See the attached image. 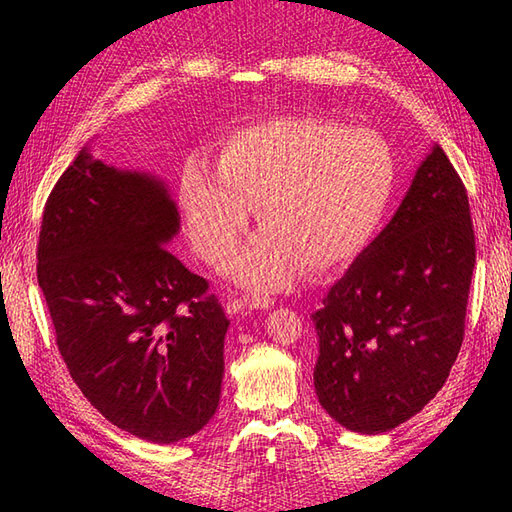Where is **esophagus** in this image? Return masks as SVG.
Instances as JSON below:
<instances>
[{
  "instance_id": "1",
  "label": "esophagus",
  "mask_w": 512,
  "mask_h": 512,
  "mask_svg": "<svg viewBox=\"0 0 512 512\" xmlns=\"http://www.w3.org/2000/svg\"><path fill=\"white\" fill-rule=\"evenodd\" d=\"M273 303H275V299L268 297V295H246L239 306H244L248 310H266V308L273 306Z\"/></svg>"
}]
</instances>
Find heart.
I'll return each instance as SVG.
<instances>
[{"instance_id": "b5f03b06", "label": "heart", "mask_w": 512, "mask_h": 512, "mask_svg": "<svg viewBox=\"0 0 512 512\" xmlns=\"http://www.w3.org/2000/svg\"><path fill=\"white\" fill-rule=\"evenodd\" d=\"M389 140L372 127L319 116H279L239 127L215 162L184 160L178 202L204 262L233 257L259 206L264 228L231 264L246 288H286L310 264L330 270L372 242L396 191Z\"/></svg>"}]
</instances>
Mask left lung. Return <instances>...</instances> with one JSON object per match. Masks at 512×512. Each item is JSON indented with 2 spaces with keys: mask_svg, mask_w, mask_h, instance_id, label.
I'll return each instance as SVG.
<instances>
[{
  "mask_svg": "<svg viewBox=\"0 0 512 512\" xmlns=\"http://www.w3.org/2000/svg\"><path fill=\"white\" fill-rule=\"evenodd\" d=\"M473 268L469 195L436 145L383 233L312 314L314 389L336 422L376 436L438 394L464 341Z\"/></svg>",
  "mask_w": 512,
  "mask_h": 512,
  "instance_id": "8db88e82",
  "label": "left lung"
}]
</instances>
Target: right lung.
<instances>
[{
  "label": "right lung",
  "instance_id": "1",
  "mask_svg": "<svg viewBox=\"0 0 512 512\" xmlns=\"http://www.w3.org/2000/svg\"><path fill=\"white\" fill-rule=\"evenodd\" d=\"M180 215L160 180L88 149L50 191L37 281L68 372L118 429L158 444L213 418L228 319L167 244Z\"/></svg>",
  "mask_w": 512,
  "mask_h": 512
}]
</instances>
